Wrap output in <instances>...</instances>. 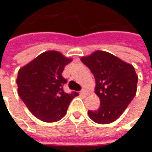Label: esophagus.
I'll return each instance as SVG.
<instances>
[{
    "mask_svg": "<svg viewBox=\"0 0 152 152\" xmlns=\"http://www.w3.org/2000/svg\"><path fill=\"white\" fill-rule=\"evenodd\" d=\"M80 94H83V95H87V94H88V93H87V90H86V89H82V90L80 91Z\"/></svg>",
    "mask_w": 152,
    "mask_h": 152,
    "instance_id": "1",
    "label": "esophagus"
}]
</instances>
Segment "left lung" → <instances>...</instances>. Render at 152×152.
Segmentation results:
<instances>
[{"instance_id":"left-lung-1","label":"left lung","mask_w":152,"mask_h":152,"mask_svg":"<svg viewBox=\"0 0 152 152\" xmlns=\"http://www.w3.org/2000/svg\"><path fill=\"white\" fill-rule=\"evenodd\" d=\"M81 62L95 78V94L100 99L97 111H88L89 118L101 124H110L123 114L137 92V77L129 63L112 53L97 50Z\"/></svg>"}]
</instances>
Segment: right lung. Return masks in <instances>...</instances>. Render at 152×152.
I'll use <instances>...</instances> for the list:
<instances>
[{"label": "right lung", "instance_id": "obj_1", "mask_svg": "<svg viewBox=\"0 0 152 152\" xmlns=\"http://www.w3.org/2000/svg\"><path fill=\"white\" fill-rule=\"evenodd\" d=\"M72 58L55 50L40 53L18 72V95L31 114L45 122H56L66 115L72 99L78 93L66 94L62 76Z\"/></svg>", "mask_w": 152, "mask_h": 152}]
</instances>
